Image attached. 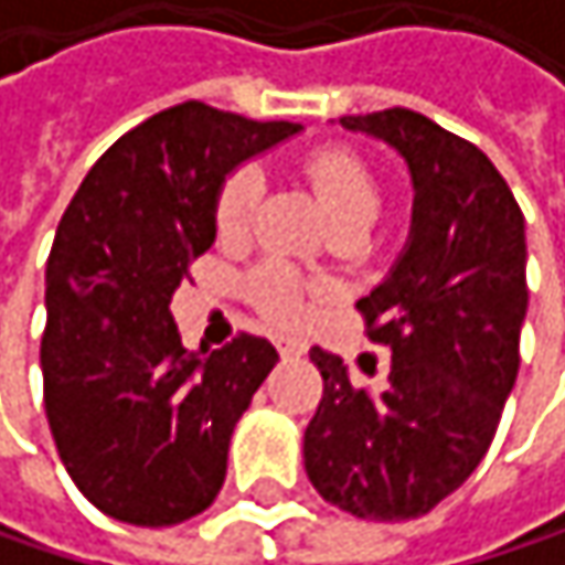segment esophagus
<instances>
[{
    "label": "esophagus",
    "mask_w": 565,
    "mask_h": 565,
    "mask_svg": "<svg viewBox=\"0 0 565 565\" xmlns=\"http://www.w3.org/2000/svg\"><path fill=\"white\" fill-rule=\"evenodd\" d=\"M303 350H307L303 340H297V337H278V353L287 356V360H290V356H300Z\"/></svg>",
    "instance_id": "obj_1"
}]
</instances>
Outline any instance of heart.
<instances>
[{
    "label": "heart",
    "mask_w": 565,
    "mask_h": 565,
    "mask_svg": "<svg viewBox=\"0 0 565 565\" xmlns=\"http://www.w3.org/2000/svg\"><path fill=\"white\" fill-rule=\"evenodd\" d=\"M300 175L310 182L337 228H366L383 209V179L376 167L350 143H320L300 157ZM262 202V175L252 167H235L222 179L212 205L215 232L228 242L252 228ZM310 290L294 265L284 258H265L245 275L248 300L275 323H300L310 310Z\"/></svg>",
    "instance_id": "1"
}]
</instances>
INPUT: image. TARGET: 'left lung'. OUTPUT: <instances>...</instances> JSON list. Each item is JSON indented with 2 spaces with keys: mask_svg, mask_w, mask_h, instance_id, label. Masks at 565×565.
I'll return each instance as SVG.
<instances>
[{
  "mask_svg": "<svg viewBox=\"0 0 565 565\" xmlns=\"http://www.w3.org/2000/svg\"><path fill=\"white\" fill-rule=\"evenodd\" d=\"M408 160L415 225L395 271L356 300L366 337L393 350L383 393L353 386L313 347L320 405L303 431L317 494L366 520H415L488 455L520 370L526 317L523 212L498 167L425 114L340 117Z\"/></svg>",
  "mask_w": 565,
  "mask_h": 565,
  "instance_id": "obj_1",
  "label": "left lung"
}]
</instances>
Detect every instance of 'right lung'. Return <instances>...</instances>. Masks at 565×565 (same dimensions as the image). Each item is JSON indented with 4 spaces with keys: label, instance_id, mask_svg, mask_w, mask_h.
Here are the masks:
<instances>
[{
    "label": "right lung",
    "instance_id": "obj_1",
    "mask_svg": "<svg viewBox=\"0 0 565 565\" xmlns=\"http://www.w3.org/2000/svg\"><path fill=\"white\" fill-rule=\"evenodd\" d=\"M297 130L182 100L127 130L61 215L45 271V415L71 481L114 520L170 526L222 491L235 422L278 350L242 330L199 356L170 300L215 242L225 172Z\"/></svg>",
    "mask_w": 565,
    "mask_h": 565
}]
</instances>
